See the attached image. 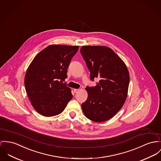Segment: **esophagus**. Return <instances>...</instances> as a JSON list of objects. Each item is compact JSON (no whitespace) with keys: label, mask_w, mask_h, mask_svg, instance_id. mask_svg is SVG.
I'll use <instances>...</instances> for the list:
<instances>
[{"label":"esophagus","mask_w":161,"mask_h":161,"mask_svg":"<svg viewBox=\"0 0 161 161\" xmlns=\"http://www.w3.org/2000/svg\"><path fill=\"white\" fill-rule=\"evenodd\" d=\"M79 90H80L79 89H74V91L75 93H76V92H77Z\"/></svg>","instance_id":"obj_1"}]
</instances>
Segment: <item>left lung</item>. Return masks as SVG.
Returning a JSON list of instances; mask_svg holds the SVG:
<instances>
[{"mask_svg":"<svg viewBox=\"0 0 161 161\" xmlns=\"http://www.w3.org/2000/svg\"><path fill=\"white\" fill-rule=\"evenodd\" d=\"M80 53L96 86L87 87V99L82 103L85 116L100 123L113 118L121 110L127 96L129 73L124 61L110 48L83 46Z\"/></svg>","mask_w":161,"mask_h":161,"instance_id":"left-lung-1","label":"left lung"}]
</instances>
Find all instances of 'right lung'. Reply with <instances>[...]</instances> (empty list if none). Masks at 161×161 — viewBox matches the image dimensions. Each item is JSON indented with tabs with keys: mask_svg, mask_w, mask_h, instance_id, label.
Here are the masks:
<instances>
[{
	"mask_svg": "<svg viewBox=\"0 0 161 161\" xmlns=\"http://www.w3.org/2000/svg\"><path fill=\"white\" fill-rule=\"evenodd\" d=\"M79 46L51 45L42 50L29 65L25 75V91L39 114L53 116L61 113L72 99L71 89L61 83Z\"/></svg>",
	"mask_w": 161,
	"mask_h": 161,
	"instance_id": "1",
	"label": "right lung"
}]
</instances>
